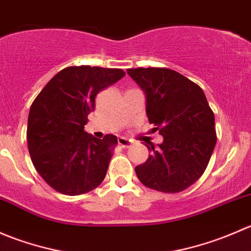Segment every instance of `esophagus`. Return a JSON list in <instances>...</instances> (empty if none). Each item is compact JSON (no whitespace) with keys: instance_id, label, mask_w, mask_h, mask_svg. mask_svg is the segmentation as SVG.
I'll return each instance as SVG.
<instances>
[{"instance_id":"34e87169","label":"esophagus","mask_w":251,"mask_h":251,"mask_svg":"<svg viewBox=\"0 0 251 251\" xmlns=\"http://www.w3.org/2000/svg\"><path fill=\"white\" fill-rule=\"evenodd\" d=\"M118 143H119V146H121L123 148H128V147L132 146V141L128 140V138H125V137H119Z\"/></svg>"}]
</instances>
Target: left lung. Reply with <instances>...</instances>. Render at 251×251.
<instances>
[{
	"instance_id": "8db88e82",
	"label": "left lung",
	"mask_w": 251,
	"mask_h": 251,
	"mask_svg": "<svg viewBox=\"0 0 251 251\" xmlns=\"http://www.w3.org/2000/svg\"><path fill=\"white\" fill-rule=\"evenodd\" d=\"M146 95L148 120L164 141L147 146L146 163L136 166L138 179L148 188L178 193L203 175L216 144L215 116L203 90L166 68L127 69Z\"/></svg>"
}]
</instances>
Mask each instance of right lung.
<instances>
[{"label":"right lung","mask_w":251,"mask_h":251,"mask_svg":"<svg viewBox=\"0 0 251 251\" xmlns=\"http://www.w3.org/2000/svg\"><path fill=\"white\" fill-rule=\"evenodd\" d=\"M124 75L121 69L65 68L35 98L27 118V148L37 173L59 193H87L104 179L118 138L100 140L83 127L97 93Z\"/></svg>","instance_id":"right-lung-1"}]
</instances>
